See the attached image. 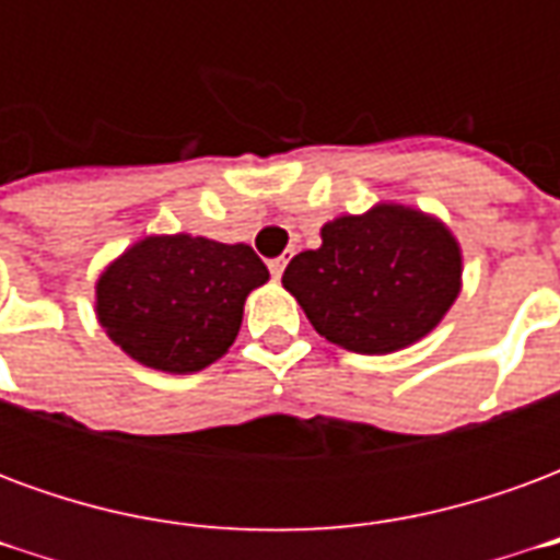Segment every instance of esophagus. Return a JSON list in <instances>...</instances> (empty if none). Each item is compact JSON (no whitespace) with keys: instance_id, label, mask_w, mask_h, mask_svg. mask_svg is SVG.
Instances as JSON below:
<instances>
[{"instance_id":"34e87169","label":"esophagus","mask_w":560,"mask_h":560,"mask_svg":"<svg viewBox=\"0 0 560 560\" xmlns=\"http://www.w3.org/2000/svg\"><path fill=\"white\" fill-rule=\"evenodd\" d=\"M284 267H288V260H284V257H276V260H269V272H272V279H281Z\"/></svg>"}]
</instances>
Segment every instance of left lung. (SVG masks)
<instances>
[{
  "label": "left lung",
  "instance_id": "obj_1",
  "mask_svg": "<svg viewBox=\"0 0 560 560\" xmlns=\"http://www.w3.org/2000/svg\"><path fill=\"white\" fill-rule=\"evenodd\" d=\"M312 327L353 353H396L429 336L462 291V248L444 221L375 203L320 228L284 276Z\"/></svg>",
  "mask_w": 560,
  "mask_h": 560
}]
</instances>
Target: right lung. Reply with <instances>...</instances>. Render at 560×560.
Returning <instances> with one entry per match:
<instances>
[{
    "mask_svg": "<svg viewBox=\"0 0 560 560\" xmlns=\"http://www.w3.org/2000/svg\"><path fill=\"white\" fill-rule=\"evenodd\" d=\"M267 279L252 245L191 233L143 236L98 276L95 315L131 360L191 375L228 353L245 296Z\"/></svg>",
    "mask_w": 560,
    "mask_h": 560,
    "instance_id": "add662e5",
    "label": "right lung"
}]
</instances>
